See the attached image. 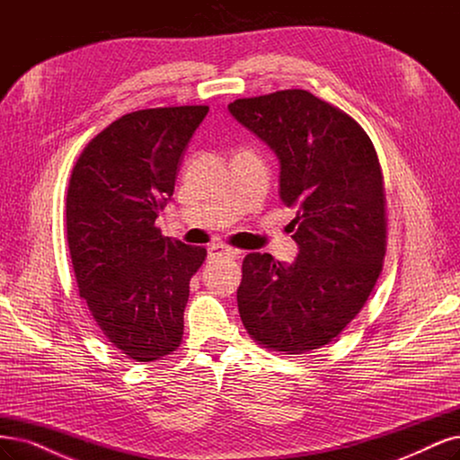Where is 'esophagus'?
Masks as SVG:
<instances>
[{
  "mask_svg": "<svg viewBox=\"0 0 460 460\" xmlns=\"http://www.w3.org/2000/svg\"><path fill=\"white\" fill-rule=\"evenodd\" d=\"M237 255H240V251L232 249V247H225V245H211L209 247V259H220V257L235 259Z\"/></svg>",
  "mask_w": 460,
  "mask_h": 460,
  "instance_id": "34e87169",
  "label": "esophagus"
}]
</instances>
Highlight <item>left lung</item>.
<instances>
[{
  "label": "left lung",
  "instance_id": "obj_1",
  "mask_svg": "<svg viewBox=\"0 0 460 460\" xmlns=\"http://www.w3.org/2000/svg\"><path fill=\"white\" fill-rule=\"evenodd\" d=\"M230 114L279 160V198L298 257L249 252L237 308L249 335L279 354H308L350 323L383 272V171L361 125L305 89L237 99Z\"/></svg>",
  "mask_w": 460,
  "mask_h": 460
}]
</instances>
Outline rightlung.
Here are the masks:
<instances>
[{
	"mask_svg": "<svg viewBox=\"0 0 460 460\" xmlns=\"http://www.w3.org/2000/svg\"><path fill=\"white\" fill-rule=\"evenodd\" d=\"M209 106L146 108L91 138L72 169L66 237L82 296L102 335L135 361L175 352L190 279L205 247L162 235L190 138Z\"/></svg>",
	"mask_w": 460,
	"mask_h": 460,
	"instance_id": "right-lung-1",
	"label": "right lung"
}]
</instances>
